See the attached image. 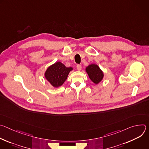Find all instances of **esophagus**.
<instances>
[{"label": "esophagus", "mask_w": 149, "mask_h": 149, "mask_svg": "<svg viewBox=\"0 0 149 149\" xmlns=\"http://www.w3.org/2000/svg\"><path fill=\"white\" fill-rule=\"evenodd\" d=\"M81 65H77V70H78V71H80L81 70Z\"/></svg>", "instance_id": "esophagus-1"}]
</instances>
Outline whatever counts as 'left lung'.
<instances>
[{"mask_svg":"<svg viewBox=\"0 0 149 149\" xmlns=\"http://www.w3.org/2000/svg\"><path fill=\"white\" fill-rule=\"evenodd\" d=\"M86 71L91 79L95 84L99 83L103 78V73L98 65L91 64L86 68Z\"/></svg>","mask_w":149,"mask_h":149,"instance_id":"obj_1","label":"left lung"}]
</instances>
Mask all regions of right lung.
Here are the masks:
<instances>
[{
  "label": "right lung",
  "mask_w": 149,
  "mask_h": 149,
  "mask_svg": "<svg viewBox=\"0 0 149 149\" xmlns=\"http://www.w3.org/2000/svg\"><path fill=\"white\" fill-rule=\"evenodd\" d=\"M72 68H67L60 62H57L50 66L45 72L47 79L55 87H59L67 79L69 72Z\"/></svg>",
  "instance_id": "obj_1"
}]
</instances>
